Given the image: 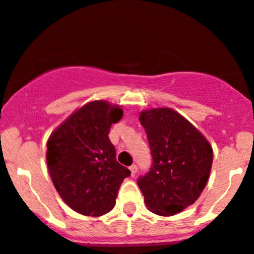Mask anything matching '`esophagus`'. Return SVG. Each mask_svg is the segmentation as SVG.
<instances>
[{
	"mask_svg": "<svg viewBox=\"0 0 254 254\" xmlns=\"http://www.w3.org/2000/svg\"><path fill=\"white\" fill-rule=\"evenodd\" d=\"M129 170H131V176L132 177H134L136 176V173H137V165H131V167H129Z\"/></svg>",
	"mask_w": 254,
	"mask_h": 254,
	"instance_id": "esophagus-1",
	"label": "esophagus"
}]
</instances>
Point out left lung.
Returning <instances> with one entry per match:
<instances>
[{
	"instance_id": "obj_1",
	"label": "left lung",
	"mask_w": 254,
	"mask_h": 254,
	"mask_svg": "<svg viewBox=\"0 0 254 254\" xmlns=\"http://www.w3.org/2000/svg\"><path fill=\"white\" fill-rule=\"evenodd\" d=\"M140 121L152 164L137 185L151 212L172 216L196 202L207 183L212 147L198 129L170 108L143 111Z\"/></svg>"
}]
</instances>
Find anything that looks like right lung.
Returning <instances> with one entry per match:
<instances>
[{
  "instance_id": "obj_1",
  "label": "right lung",
  "mask_w": 254,
  "mask_h": 254,
  "mask_svg": "<svg viewBox=\"0 0 254 254\" xmlns=\"http://www.w3.org/2000/svg\"><path fill=\"white\" fill-rule=\"evenodd\" d=\"M118 105L95 100L81 107L53 131L47 142L52 182L64 203L86 216H102L116 205L123 179L131 172L121 165L108 134L122 118Z\"/></svg>"
}]
</instances>
